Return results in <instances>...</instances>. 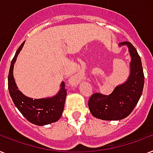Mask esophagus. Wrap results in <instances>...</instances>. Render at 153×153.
<instances>
[{
    "instance_id": "34e87169",
    "label": "esophagus",
    "mask_w": 153,
    "mask_h": 153,
    "mask_svg": "<svg viewBox=\"0 0 153 153\" xmlns=\"http://www.w3.org/2000/svg\"><path fill=\"white\" fill-rule=\"evenodd\" d=\"M84 76H84V74H83V73H76V74L75 75V76H74V80H75L76 82H79L80 80H81L82 79H84V78H85Z\"/></svg>"
}]
</instances>
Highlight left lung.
<instances>
[{
  "label": "left lung",
  "instance_id": "1",
  "mask_svg": "<svg viewBox=\"0 0 153 153\" xmlns=\"http://www.w3.org/2000/svg\"><path fill=\"white\" fill-rule=\"evenodd\" d=\"M128 46L132 60L130 75L125 84L117 86L109 95L96 93L88 100V108L97 118L105 120L124 119L134 109L143 92L144 75L141 60L135 47L129 41L121 42L120 45Z\"/></svg>",
  "mask_w": 153,
  "mask_h": 153
}]
</instances>
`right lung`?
I'll return each instance as SVG.
<instances>
[{"label":"right lung","instance_id":"1","mask_svg":"<svg viewBox=\"0 0 153 153\" xmlns=\"http://www.w3.org/2000/svg\"><path fill=\"white\" fill-rule=\"evenodd\" d=\"M25 42V41H24L20 45L12 60L8 76V88L9 94L11 96L14 105H16V107L21 112V114L28 121L36 125H48L57 121L61 117L65 107L67 89L65 87V85L63 81L61 83V88L57 95L54 96L53 97L44 98L38 100H33L32 98L28 97L19 91L14 80L13 70L17 55L21 52Z\"/></svg>","mask_w":153,"mask_h":153}]
</instances>
